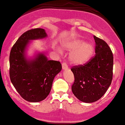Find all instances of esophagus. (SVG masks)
<instances>
[{
  "mask_svg": "<svg viewBox=\"0 0 125 125\" xmlns=\"http://www.w3.org/2000/svg\"><path fill=\"white\" fill-rule=\"evenodd\" d=\"M62 68L63 70H67L68 69V65L66 64L65 62H62Z\"/></svg>",
  "mask_w": 125,
  "mask_h": 125,
  "instance_id": "34e87169",
  "label": "esophagus"
}]
</instances>
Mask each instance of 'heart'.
Here are the masks:
<instances>
[{"label":"heart","instance_id":"b5f03b06","mask_svg":"<svg viewBox=\"0 0 125 125\" xmlns=\"http://www.w3.org/2000/svg\"><path fill=\"white\" fill-rule=\"evenodd\" d=\"M65 48L70 51H73L70 55L71 62L76 65H82L88 61L94 52L92 44L85 43L80 39H74L65 45Z\"/></svg>","mask_w":125,"mask_h":125}]
</instances>
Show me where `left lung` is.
Masks as SVG:
<instances>
[{
  "label": "left lung",
  "instance_id": "8db88e82",
  "mask_svg": "<svg viewBox=\"0 0 125 125\" xmlns=\"http://www.w3.org/2000/svg\"><path fill=\"white\" fill-rule=\"evenodd\" d=\"M95 54L83 65H75L71 70L74 75L73 93L79 100L91 103L99 100L111 84L114 57L105 41L94 36Z\"/></svg>",
  "mask_w": 125,
  "mask_h": 125
}]
</instances>
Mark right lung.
<instances>
[{
	"label": "right lung",
	"mask_w": 125,
	"mask_h": 125,
	"mask_svg": "<svg viewBox=\"0 0 125 125\" xmlns=\"http://www.w3.org/2000/svg\"><path fill=\"white\" fill-rule=\"evenodd\" d=\"M46 36L45 30L40 28L27 30L20 36L10 51V81L20 96L29 102L44 100L50 92L54 77L62 68L59 61L48 60L42 54L31 61L24 56L29 40Z\"/></svg>",
	"instance_id": "right-lung-1"
}]
</instances>
